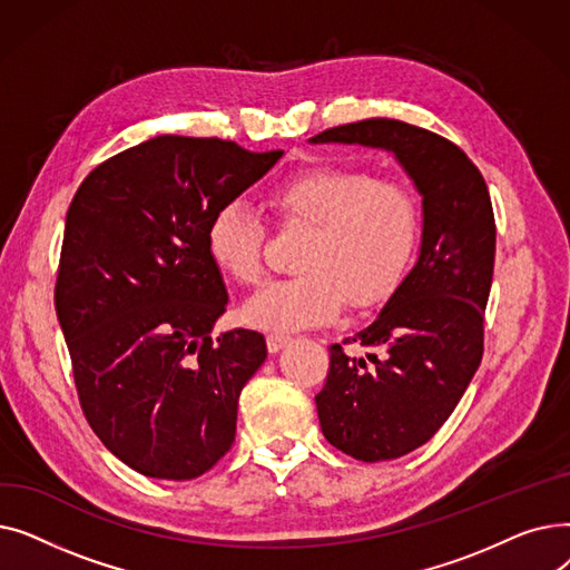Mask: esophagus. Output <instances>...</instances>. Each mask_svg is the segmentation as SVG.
<instances>
[{"instance_id":"esophagus-1","label":"esophagus","mask_w":570,"mask_h":570,"mask_svg":"<svg viewBox=\"0 0 570 570\" xmlns=\"http://www.w3.org/2000/svg\"><path fill=\"white\" fill-rule=\"evenodd\" d=\"M288 342H291V337H284V335H267L265 337V344H267L269 353H279Z\"/></svg>"}]
</instances>
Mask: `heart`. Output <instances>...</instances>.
<instances>
[{"label":"heart","instance_id":"b5f03b06","mask_svg":"<svg viewBox=\"0 0 570 570\" xmlns=\"http://www.w3.org/2000/svg\"><path fill=\"white\" fill-rule=\"evenodd\" d=\"M282 222L312 226L297 267L305 273L263 284L243 307L261 331H305L353 309L383 303L406 277L421 239V213L409 189L372 170L321 161L295 168L269 187ZM215 265L239 284L263 275L265 228L245 200H228L207 222Z\"/></svg>","mask_w":570,"mask_h":570}]
</instances>
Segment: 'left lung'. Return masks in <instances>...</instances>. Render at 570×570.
<instances>
[{
  "label": "left lung",
  "mask_w": 570,
  "mask_h": 570,
  "mask_svg": "<svg viewBox=\"0 0 570 570\" xmlns=\"http://www.w3.org/2000/svg\"><path fill=\"white\" fill-rule=\"evenodd\" d=\"M312 142H357L393 153L423 196L421 256L381 314L331 346L316 411L342 453L395 460L428 443L462 400L483 357L497 226L485 179L462 149L400 119L372 117L325 129Z\"/></svg>",
  "instance_id": "left-lung-1"
}]
</instances>
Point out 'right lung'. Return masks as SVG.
<instances>
[{
	"instance_id": "obj_1",
	"label": "right lung",
	"mask_w": 570,
	"mask_h": 570,
	"mask_svg": "<svg viewBox=\"0 0 570 570\" xmlns=\"http://www.w3.org/2000/svg\"><path fill=\"white\" fill-rule=\"evenodd\" d=\"M282 155L157 136L99 164L69 205L55 309L78 400L142 475L191 481L235 441L239 393L267 348L245 327L209 337L228 293L205 230Z\"/></svg>"
}]
</instances>
